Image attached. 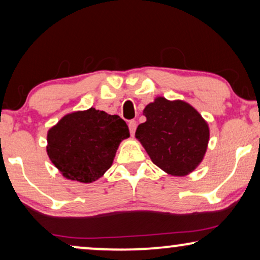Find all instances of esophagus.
<instances>
[{"instance_id": "34e87169", "label": "esophagus", "mask_w": 260, "mask_h": 260, "mask_svg": "<svg viewBox=\"0 0 260 260\" xmlns=\"http://www.w3.org/2000/svg\"><path fill=\"white\" fill-rule=\"evenodd\" d=\"M136 127H137L136 122H135V120H130V122H129V130H130L131 136H134V135H135V131H136Z\"/></svg>"}]
</instances>
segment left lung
Instances as JSON below:
<instances>
[{"label": "left lung", "instance_id": "1", "mask_svg": "<svg viewBox=\"0 0 260 260\" xmlns=\"http://www.w3.org/2000/svg\"><path fill=\"white\" fill-rule=\"evenodd\" d=\"M144 123L135 136L154 165L173 176H186L205 157L209 141L208 123L188 103L156 97L145 106Z\"/></svg>", "mask_w": 260, "mask_h": 260}]
</instances>
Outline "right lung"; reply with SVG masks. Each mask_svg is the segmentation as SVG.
<instances>
[{"label": "right lung", "instance_id": "obj_1", "mask_svg": "<svg viewBox=\"0 0 260 260\" xmlns=\"http://www.w3.org/2000/svg\"><path fill=\"white\" fill-rule=\"evenodd\" d=\"M130 137L117 115L90 108L67 113L47 133V155L65 179L91 183L112 166L120 142Z\"/></svg>", "mask_w": 260, "mask_h": 260}]
</instances>
